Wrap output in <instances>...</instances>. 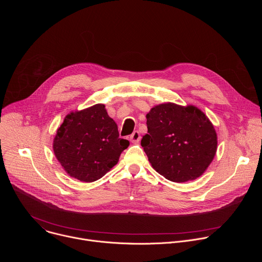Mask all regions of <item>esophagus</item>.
<instances>
[{
  "label": "esophagus",
  "mask_w": 262,
  "mask_h": 262,
  "mask_svg": "<svg viewBox=\"0 0 262 262\" xmlns=\"http://www.w3.org/2000/svg\"><path fill=\"white\" fill-rule=\"evenodd\" d=\"M129 140L134 143V144H137V143H139V141L141 140V135H140V133L138 132V130H135L132 135H130V137H129Z\"/></svg>",
  "instance_id": "34e87169"
}]
</instances>
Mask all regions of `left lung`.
<instances>
[{
    "label": "left lung",
    "instance_id": "1",
    "mask_svg": "<svg viewBox=\"0 0 262 262\" xmlns=\"http://www.w3.org/2000/svg\"><path fill=\"white\" fill-rule=\"evenodd\" d=\"M141 145L152 168L168 180L184 182L204 173L216 151V134L203 112L167 102L146 115Z\"/></svg>",
    "mask_w": 262,
    "mask_h": 262
}]
</instances>
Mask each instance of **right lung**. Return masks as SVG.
<instances>
[{
  "instance_id": "obj_1",
  "label": "right lung",
  "mask_w": 262,
  "mask_h": 262,
  "mask_svg": "<svg viewBox=\"0 0 262 262\" xmlns=\"http://www.w3.org/2000/svg\"><path fill=\"white\" fill-rule=\"evenodd\" d=\"M129 145L117 124L98 103L68 114L54 139V152L64 170L81 181L101 178Z\"/></svg>"
}]
</instances>
